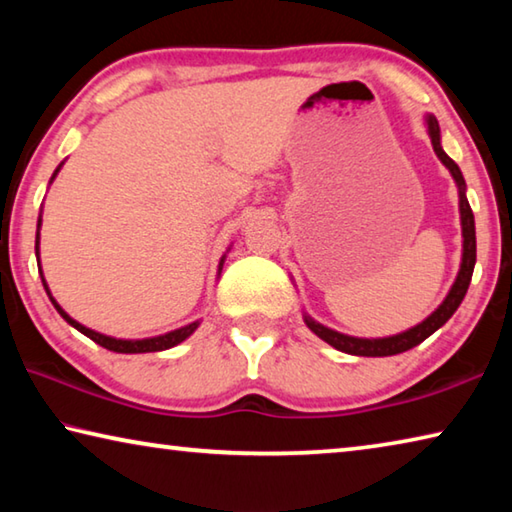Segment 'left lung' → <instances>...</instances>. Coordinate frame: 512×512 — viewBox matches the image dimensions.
I'll use <instances>...</instances> for the list:
<instances>
[{"label":"left lung","instance_id":"1","mask_svg":"<svg viewBox=\"0 0 512 512\" xmlns=\"http://www.w3.org/2000/svg\"><path fill=\"white\" fill-rule=\"evenodd\" d=\"M424 124H427V133L431 137V144H433V151L440 158V162L445 164L452 173L454 183L458 187V212H461V232H463V257H461V268H458V275L452 284V289L445 296V300L440 302V307L433 311L431 316H427L411 329H406V332L400 334H393V336H384V339H359V336H348V334H341L336 332V329H329L325 325L316 323L314 318L305 314V323L307 327L314 332L318 339H323L325 343L332 345V348L341 350L345 354H354V357H391V354H400L415 348V345H420L424 339H429V336L436 332V329L443 327L449 318L454 316V311L461 305L467 287H470L472 282V273H474V264H476V232H474V214H472V207L467 203V196H465V178L461 169H458V164L449 158V155L443 151V146H440V126H438V119L433 115L424 117Z\"/></svg>","mask_w":512,"mask_h":512}]
</instances>
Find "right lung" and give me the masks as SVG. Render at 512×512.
Masks as SVG:
<instances>
[{"label":"right lung","mask_w":512,"mask_h":512,"mask_svg":"<svg viewBox=\"0 0 512 512\" xmlns=\"http://www.w3.org/2000/svg\"><path fill=\"white\" fill-rule=\"evenodd\" d=\"M60 167H63V162L58 164L56 167V171H54V176H51V180L49 183H54V178L58 176V171H60ZM40 225H42V214L38 216V230H36V257H38V271H40V277H42V287H45V291H47V296H49V300H51V305L56 307V311L60 316H63L69 325H72L74 329H79L81 334H85L88 336V339H92L94 343H99L101 348H106V350H112V352H119V354H140V352H162V350H169V348H173V345H178V343H183L185 339H189V336H192L194 332H196V327L201 325V320H194V323H189V325H185V327H178V329H173V332H167V334H160V336H151V339H115V336H106V334H99V332H94V329H90V327H85V325H81L79 320H74L72 316L67 314V311L58 305L56 302V298L51 296V291H49V287H47V280H45V275H42V266H40ZM223 262H225V255L221 257V262H219V275H221V268H223Z\"/></svg>","instance_id":"obj_1"}]
</instances>
